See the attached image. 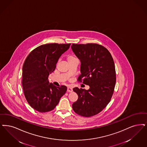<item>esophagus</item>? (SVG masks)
I'll use <instances>...</instances> for the list:
<instances>
[{"mask_svg":"<svg viewBox=\"0 0 147 147\" xmlns=\"http://www.w3.org/2000/svg\"><path fill=\"white\" fill-rule=\"evenodd\" d=\"M67 91H68V92H69L73 91V88H71V87H69V86L68 87V88H67Z\"/></svg>","mask_w":147,"mask_h":147,"instance_id":"esophagus-1","label":"esophagus"}]
</instances>
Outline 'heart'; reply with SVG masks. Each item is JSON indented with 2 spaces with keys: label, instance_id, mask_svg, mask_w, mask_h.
Instances as JSON below:
<instances>
[{
  "label": "heart",
  "instance_id": "1",
  "mask_svg": "<svg viewBox=\"0 0 147 147\" xmlns=\"http://www.w3.org/2000/svg\"><path fill=\"white\" fill-rule=\"evenodd\" d=\"M76 59V57L74 56H73V55H70V56H69L68 57V61H70L71 59Z\"/></svg>",
  "mask_w": 147,
  "mask_h": 147
}]
</instances>
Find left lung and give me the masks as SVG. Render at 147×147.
Instances as JSON below:
<instances>
[{
  "label": "left lung",
  "mask_w": 147,
  "mask_h": 147,
  "mask_svg": "<svg viewBox=\"0 0 147 147\" xmlns=\"http://www.w3.org/2000/svg\"><path fill=\"white\" fill-rule=\"evenodd\" d=\"M71 47L81 62L78 82L90 86L88 90L73 88L78 99L72 108L78 115L90 117L102 111L112 98L116 82L114 60L107 49L98 44H72Z\"/></svg>",
  "instance_id": "left-lung-1"
}]
</instances>
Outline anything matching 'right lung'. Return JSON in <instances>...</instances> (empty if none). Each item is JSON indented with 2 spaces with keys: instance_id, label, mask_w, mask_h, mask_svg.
<instances>
[{
  "instance_id": "1",
  "label": "right lung",
  "mask_w": 147,
  "mask_h": 147,
  "mask_svg": "<svg viewBox=\"0 0 147 147\" xmlns=\"http://www.w3.org/2000/svg\"><path fill=\"white\" fill-rule=\"evenodd\" d=\"M71 44L51 43L32 50L25 59L22 68V88L26 99L35 111L45 113L53 110L67 90L50 83L48 77L55 71L59 57Z\"/></svg>"
}]
</instances>
